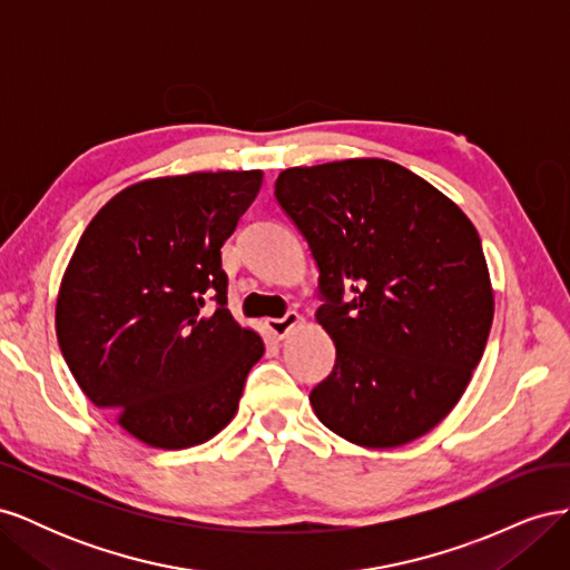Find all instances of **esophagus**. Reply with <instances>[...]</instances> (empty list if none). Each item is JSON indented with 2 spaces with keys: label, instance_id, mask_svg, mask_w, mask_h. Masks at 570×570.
Masks as SVG:
<instances>
[{
  "label": "esophagus",
  "instance_id": "obj_1",
  "mask_svg": "<svg viewBox=\"0 0 570 570\" xmlns=\"http://www.w3.org/2000/svg\"><path fill=\"white\" fill-rule=\"evenodd\" d=\"M299 314L297 312H287L283 318H266V331L273 335V337H287L295 327L299 325Z\"/></svg>",
  "mask_w": 570,
  "mask_h": 570
}]
</instances>
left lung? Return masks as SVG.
Returning a JSON list of instances; mask_svg holds the SVG:
<instances>
[{"label":"left lung","instance_id":"8db88e82","mask_svg":"<svg viewBox=\"0 0 570 570\" xmlns=\"http://www.w3.org/2000/svg\"><path fill=\"white\" fill-rule=\"evenodd\" d=\"M275 199L312 249L325 302L316 321L337 350L308 394L318 421L371 450L425 435L469 387L492 327L473 223L385 159L287 168Z\"/></svg>","mask_w":570,"mask_h":570}]
</instances>
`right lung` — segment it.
I'll use <instances>...</instances> for the list:
<instances>
[{
	"instance_id": "right-lung-1",
	"label": "right lung",
	"mask_w": 570,
	"mask_h": 570,
	"mask_svg": "<svg viewBox=\"0 0 570 570\" xmlns=\"http://www.w3.org/2000/svg\"><path fill=\"white\" fill-rule=\"evenodd\" d=\"M262 170L142 180L101 206L68 262L57 340L88 400L159 450L226 428L264 342L228 308L220 247Z\"/></svg>"
}]
</instances>
